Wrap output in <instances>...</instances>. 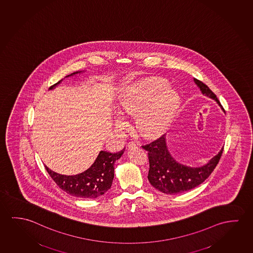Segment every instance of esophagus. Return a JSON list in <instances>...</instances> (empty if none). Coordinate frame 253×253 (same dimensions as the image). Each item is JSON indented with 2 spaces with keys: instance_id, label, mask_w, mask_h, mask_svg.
Wrapping results in <instances>:
<instances>
[{
  "instance_id": "esophagus-1",
  "label": "esophagus",
  "mask_w": 253,
  "mask_h": 253,
  "mask_svg": "<svg viewBox=\"0 0 253 253\" xmlns=\"http://www.w3.org/2000/svg\"><path fill=\"white\" fill-rule=\"evenodd\" d=\"M127 146H128V149H133V148L136 147V144L134 142H129V143H128Z\"/></svg>"
}]
</instances>
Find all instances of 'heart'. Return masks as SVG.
Returning a JSON list of instances; mask_svg holds the SVG:
<instances>
[{
  "mask_svg": "<svg viewBox=\"0 0 253 253\" xmlns=\"http://www.w3.org/2000/svg\"><path fill=\"white\" fill-rule=\"evenodd\" d=\"M179 93L163 80H152L129 87L117 106L123 116H135L137 131L145 137L162 135L179 111ZM116 126L125 129L127 125L122 118L116 119Z\"/></svg>",
  "mask_w": 253,
  "mask_h": 253,
  "instance_id": "heart-1",
  "label": "heart"
}]
</instances>
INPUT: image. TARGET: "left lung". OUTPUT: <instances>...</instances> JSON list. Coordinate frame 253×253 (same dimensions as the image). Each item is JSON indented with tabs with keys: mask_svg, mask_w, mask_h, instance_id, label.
Wrapping results in <instances>:
<instances>
[{
	"mask_svg": "<svg viewBox=\"0 0 253 253\" xmlns=\"http://www.w3.org/2000/svg\"><path fill=\"white\" fill-rule=\"evenodd\" d=\"M204 96L214 100L224 112V109L218 101L216 95L208 85L194 78ZM148 152L150 170L148 179L157 190L168 195H177L198 187L214 171L221 159L223 147L216 155L201 167H189L175 160L168 150L167 135L143 146Z\"/></svg>",
	"mask_w": 253,
	"mask_h": 253,
	"instance_id": "obj_1",
	"label": "left lung"
}]
</instances>
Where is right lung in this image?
<instances>
[{"label":"right lung","mask_w":253,"mask_h":253,"mask_svg":"<svg viewBox=\"0 0 253 253\" xmlns=\"http://www.w3.org/2000/svg\"><path fill=\"white\" fill-rule=\"evenodd\" d=\"M84 72L85 70L74 72L64 79ZM62 82L63 79L51 85L49 90L54 89ZM124 152L125 149L117 153L101 151L96 160L88 169L76 175L59 174L47 168L46 166L44 167L58 187L68 195L79 198L95 199L104 195L107 191L110 189L114 179V165L117 160L120 159Z\"/></svg>","instance_id":"right-lung-1"}]
</instances>
